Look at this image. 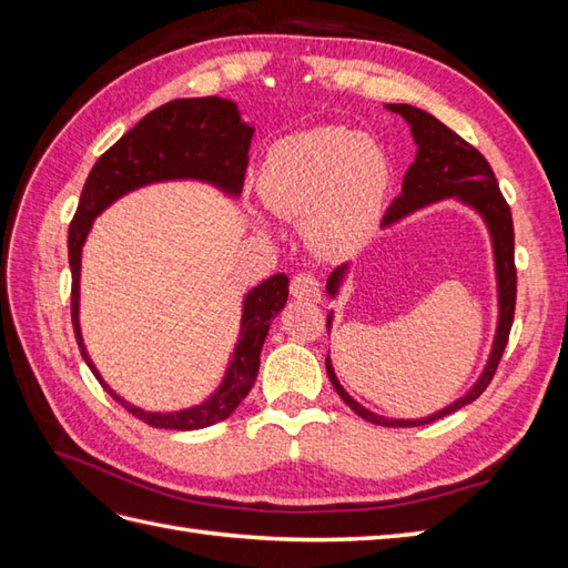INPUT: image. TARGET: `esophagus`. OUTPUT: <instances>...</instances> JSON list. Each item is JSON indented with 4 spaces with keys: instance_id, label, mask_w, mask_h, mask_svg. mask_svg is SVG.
Wrapping results in <instances>:
<instances>
[{
    "instance_id": "1",
    "label": "esophagus",
    "mask_w": 568,
    "mask_h": 568,
    "mask_svg": "<svg viewBox=\"0 0 568 568\" xmlns=\"http://www.w3.org/2000/svg\"><path fill=\"white\" fill-rule=\"evenodd\" d=\"M291 294L298 301H320L322 284L313 272H298L296 277L291 280Z\"/></svg>"
}]
</instances>
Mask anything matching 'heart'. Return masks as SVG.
Listing matches in <instances>:
<instances>
[{
  "label": "heart",
  "instance_id": "b5f03b06",
  "mask_svg": "<svg viewBox=\"0 0 568 568\" xmlns=\"http://www.w3.org/2000/svg\"><path fill=\"white\" fill-rule=\"evenodd\" d=\"M386 151L343 125L284 136L267 151L257 189L270 211L305 215L324 253L351 251L374 230L390 189Z\"/></svg>",
  "mask_w": 568,
  "mask_h": 568
}]
</instances>
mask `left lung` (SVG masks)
Returning a JSON list of instances; mask_svg holds the SVG:
<instances>
[{"label": "left lung", "mask_w": 568, "mask_h": 568, "mask_svg": "<svg viewBox=\"0 0 568 568\" xmlns=\"http://www.w3.org/2000/svg\"><path fill=\"white\" fill-rule=\"evenodd\" d=\"M386 109L393 113H400L407 120L412 128V136H415L419 149H417L415 163H412L405 173L403 194L390 203V209L384 215V225H390V222L422 209V205H428L448 196H457L459 201L469 203L471 209H476L480 215H484L486 225L490 230L493 251H495V270H497V296H500V320H497V334H495L493 353H490L486 372L480 374L476 386L464 395V398H459L450 407L436 412L432 417L386 419V417L374 415V412L357 405L351 395L341 388L329 357H326V374H329V379L336 393L343 398V403H346L357 417H363L376 426H422V424L443 419L445 415H453V412H457L459 407L474 403L478 395L488 388V384L493 382V376L497 372V365H500L505 346L509 341V332H511L514 307H517L514 222H511L509 203L505 201L500 184H497L493 168L484 159V153H480L476 146H471L469 142H464L457 132H453L448 125H443L440 120L434 118L432 113L409 104H388ZM346 267L348 265H341L329 274V280H326V291H329L332 296H336Z\"/></svg>", "instance_id": "8db88e82"}]
</instances>
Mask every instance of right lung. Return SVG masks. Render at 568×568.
Listing matches in <instances>:
<instances>
[{
	"label": "right lung",
	"instance_id": "add662e5",
	"mask_svg": "<svg viewBox=\"0 0 568 568\" xmlns=\"http://www.w3.org/2000/svg\"><path fill=\"white\" fill-rule=\"evenodd\" d=\"M253 128L239 118L236 104L220 97L175 99L151 111L130 132L101 153L88 182L82 186L78 211L68 227V263L73 272L71 320L78 348L92 374L111 398L130 415L156 428L192 432L227 419L255 384L261 351L272 320L282 313L288 298L286 274H274L248 291L242 315V334L232 355L225 382L209 400L182 412H144L113 393L101 379L84 351L80 334V255L94 217L123 194L163 180H203L227 194H242Z\"/></svg>",
	"mask_w": 568,
	"mask_h": 568
}]
</instances>
